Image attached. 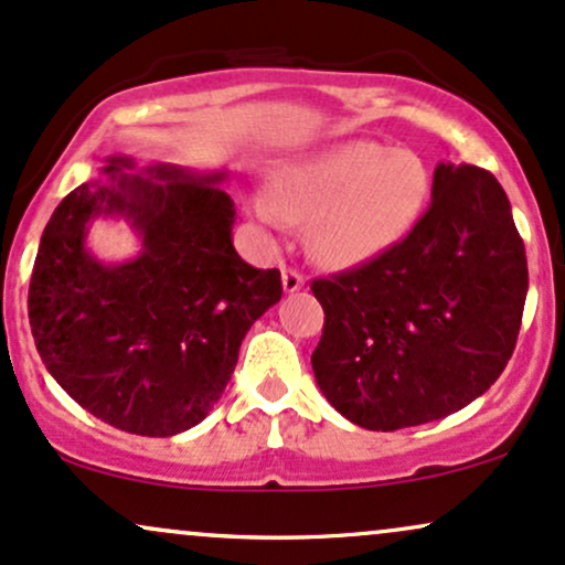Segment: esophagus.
<instances>
[{
  "mask_svg": "<svg viewBox=\"0 0 565 565\" xmlns=\"http://www.w3.org/2000/svg\"><path fill=\"white\" fill-rule=\"evenodd\" d=\"M281 284H284V291H287V295H291V291H300L305 287V278H302L300 270L284 268Z\"/></svg>",
  "mask_w": 565,
  "mask_h": 565,
  "instance_id": "1",
  "label": "esophagus"
}]
</instances>
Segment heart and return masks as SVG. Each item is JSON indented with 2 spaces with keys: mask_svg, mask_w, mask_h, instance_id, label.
Masks as SVG:
<instances>
[{
  "mask_svg": "<svg viewBox=\"0 0 565 565\" xmlns=\"http://www.w3.org/2000/svg\"><path fill=\"white\" fill-rule=\"evenodd\" d=\"M430 188V167L412 148L345 140L278 164L255 215L268 225L305 223L316 260L359 265L412 233Z\"/></svg>",
  "mask_w": 565,
  "mask_h": 565,
  "instance_id": "1",
  "label": "heart"
}]
</instances>
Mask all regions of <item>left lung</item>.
Returning <instances> with one entry per match:
<instances>
[{"mask_svg":"<svg viewBox=\"0 0 565 565\" xmlns=\"http://www.w3.org/2000/svg\"><path fill=\"white\" fill-rule=\"evenodd\" d=\"M310 289L327 313L310 355L321 393L353 425L401 430L459 412L504 372L526 249L494 174L440 161L404 242Z\"/></svg>","mask_w":565,"mask_h":565,"instance_id":"obj_1","label":"left lung"}]
</instances>
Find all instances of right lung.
<instances>
[{
    "label": "right lung",
    "mask_w": 565,
    "mask_h": 565,
    "mask_svg": "<svg viewBox=\"0 0 565 565\" xmlns=\"http://www.w3.org/2000/svg\"><path fill=\"white\" fill-rule=\"evenodd\" d=\"M106 159L57 204L29 287L36 350L57 385L103 423L167 438L217 404L244 334L281 300V274L233 249L236 206L225 170ZM95 216H121L141 238L132 262L88 252Z\"/></svg>",
    "instance_id": "right-lung-1"
}]
</instances>
